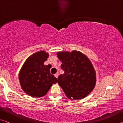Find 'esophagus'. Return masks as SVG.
<instances>
[{
  "instance_id": "obj_1",
  "label": "esophagus",
  "mask_w": 123,
  "mask_h": 123,
  "mask_svg": "<svg viewBox=\"0 0 123 123\" xmlns=\"http://www.w3.org/2000/svg\"><path fill=\"white\" fill-rule=\"evenodd\" d=\"M55 75V76L56 77V78H58V76H59V74H58V73H56V74H55V75Z\"/></svg>"
}]
</instances>
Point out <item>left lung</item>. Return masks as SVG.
<instances>
[{"label": "left lung", "mask_w": 123, "mask_h": 123, "mask_svg": "<svg viewBox=\"0 0 123 123\" xmlns=\"http://www.w3.org/2000/svg\"><path fill=\"white\" fill-rule=\"evenodd\" d=\"M64 73L58 77V84L67 98L71 100L82 99L94 89L96 73L92 63L81 52H57Z\"/></svg>", "instance_id": "8db88e82"}]
</instances>
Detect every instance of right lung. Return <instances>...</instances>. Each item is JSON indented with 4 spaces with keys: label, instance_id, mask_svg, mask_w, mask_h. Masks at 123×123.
I'll use <instances>...</instances> for the list:
<instances>
[{
    "label": "right lung",
    "instance_id": "add662e5",
    "mask_svg": "<svg viewBox=\"0 0 123 123\" xmlns=\"http://www.w3.org/2000/svg\"><path fill=\"white\" fill-rule=\"evenodd\" d=\"M49 57L45 51L36 52L25 61L19 73V80L25 93L34 98L42 97L47 94L57 79L50 73V64L44 63Z\"/></svg>",
    "mask_w": 123,
    "mask_h": 123
}]
</instances>
